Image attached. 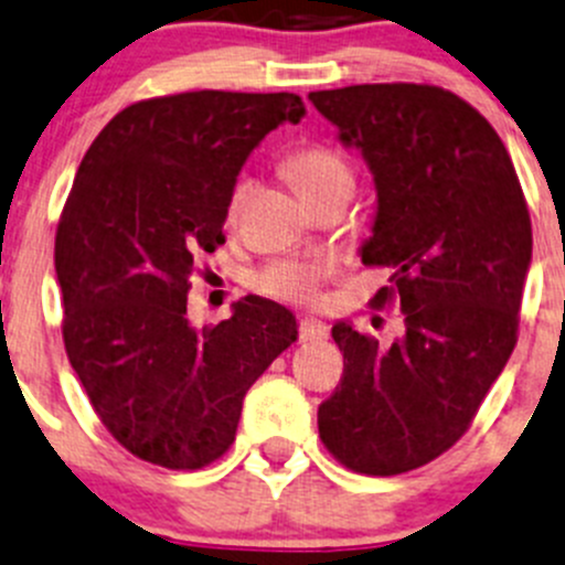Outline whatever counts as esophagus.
Masks as SVG:
<instances>
[{"label": "esophagus", "mask_w": 565, "mask_h": 565, "mask_svg": "<svg viewBox=\"0 0 565 565\" xmlns=\"http://www.w3.org/2000/svg\"><path fill=\"white\" fill-rule=\"evenodd\" d=\"M328 339V324L319 322L317 317L300 319V341H324Z\"/></svg>", "instance_id": "obj_1"}]
</instances>
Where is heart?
<instances>
[{
	"instance_id": "b5f03b06",
	"label": "heart",
	"mask_w": 565,
	"mask_h": 565,
	"mask_svg": "<svg viewBox=\"0 0 565 565\" xmlns=\"http://www.w3.org/2000/svg\"><path fill=\"white\" fill-rule=\"evenodd\" d=\"M287 174L292 177V182L300 188L303 196H315V193L324 191L330 185H339V182H350L352 185V172L344 158L335 150H330V147L319 145L295 150L287 158ZM243 196H246V182H237L230 196V215H235L241 210ZM324 273H328V262L281 259L273 262L270 267H265L259 273L256 287L262 292L273 295V298L309 300L317 292V284Z\"/></svg>"
}]
</instances>
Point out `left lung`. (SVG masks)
I'll use <instances>...</instances> for the list:
<instances>
[{"instance_id":"8db88e82","label":"left lung","mask_w":565,"mask_h":565,"mask_svg":"<svg viewBox=\"0 0 565 565\" xmlns=\"http://www.w3.org/2000/svg\"><path fill=\"white\" fill-rule=\"evenodd\" d=\"M309 100L374 177L361 259L391 267L404 315L388 347L333 324L347 363L319 404V437L350 470L398 476L465 435L514 352L533 256L527 204L500 136L448 89L355 84ZM388 298L383 287L372 303Z\"/></svg>"}]
</instances>
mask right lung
<instances>
[{"instance_id":"add662e5","label":"right lung","mask_w":565,"mask_h":565,"mask_svg":"<svg viewBox=\"0 0 565 565\" xmlns=\"http://www.w3.org/2000/svg\"><path fill=\"white\" fill-rule=\"evenodd\" d=\"M292 93L169 95L117 114L93 141L56 226L65 350L95 413L134 457L199 470L235 443L243 398L298 339L281 303L248 295L193 328L188 287L224 237L243 163Z\"/></svg>"}]
</instances>
